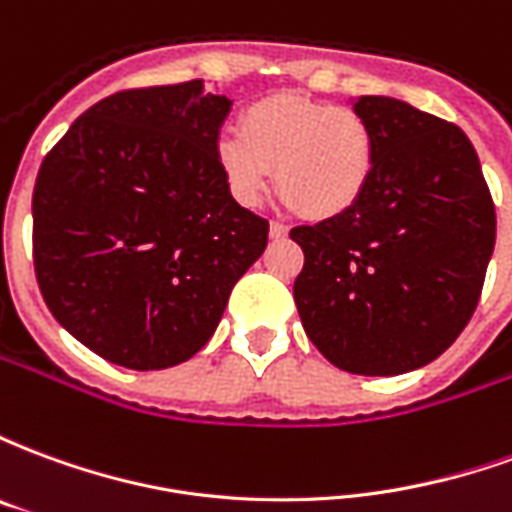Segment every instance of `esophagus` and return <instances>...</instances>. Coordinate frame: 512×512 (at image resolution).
Wrapping results in <instances>:
<instances>
[{
  "instance_id": "1",
  "label": "esophagus",
  "mask_w": 512,
  "mask_h": 512,
  "mask_svg": "<svg viewBox=\"0 0 512 512\" xmlns=\"http://www.w3.org/2000/svg\"><path fill=\"white\" fill-rule=\"evenodd\" d=\"M268 235H271L274 241H279V238H285V235H288V227H285L282 222H271L268 224Z\"/></svg>"
}]
</instances>
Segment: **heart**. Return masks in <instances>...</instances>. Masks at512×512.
I'll return each mask as SVG.
<instances>
[{"instance_id":"b5f03b06","label":"heart","mask_w":512,"mask_h":512,"mask_svg":"<svg viewBox=\"0 0 512 512\" xmlns=\"http://www.w3.org/2000/svg\"><path fill=\"white\" fill-rule=\"evenodd\" d=\"M216 164L246 208L263 202L277 169L290 208L310 219H337L365 197L376 175L378 139L351 106L271 95L246 106L238 128L219 136Z\"/></svg>"}]
</instances>
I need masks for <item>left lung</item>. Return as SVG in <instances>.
<instances>
[{"label":"left lung","instance_id":"8db88e82","mask_svg":"<svg viewBox=\"0 0 512 512\" xmlns=\"http://www.w3.org/2000/svg\"><path fill=\"white\" fill-rule=\"evenodd\" d=\"M354 109L376 131V175L348 213L290 230L304 249L293 299L334 367L400 376L466 329L494 255L496 211L455 123L384 95H362Z\"/></svg>","mask_w":512,"mask_h":512}]
</instances>
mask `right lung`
Segmentation results:
<instances>
[{
  "label": "right lung",
  "mask_w": 512,
  "mask_h": 512,
  "mask_svg": "<svg viewBox=\"0 0 512 512\" xmlns=\"http://www.w3.org/2000/svg\"><path fill=\"white\" fill-rule=\"evenodd\" d=\"M233 101L200 79L90 106L40 164L32 260L68 332L128 370H164L211 340L268 222L216 164Z\"/></svg>",
  "instance_id": "obj_1"
}]
</instances>
